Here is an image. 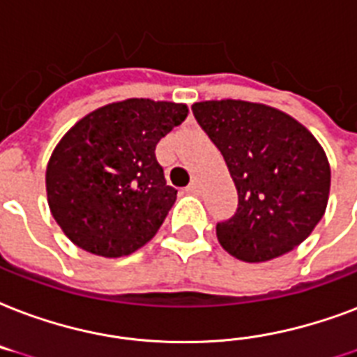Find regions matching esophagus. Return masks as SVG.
<instances>
[{
    "label": "esophagus",
    "mask_w": 357,
    "mask_h": 357,
    "mask_svg": "<svg viewBox=\"0 0 357 357\" xmlns=\"http://www.w3.org/2000/svg\"><path fill=\"white\" fill-rule=\"evenodd\" d=\"M188 193H192V195H197L199 192H201V184H199V181H192L190 182V186L186 188Z\"/></svg>",
    "instance_id": "esophagus-1"
}]
</instances>
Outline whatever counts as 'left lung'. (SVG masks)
Returning a JSON list of instances; mask_svg holds the SVG:
<instances>
[{
    "mask_svg": "<svg viewBox=\"0 0 357 357\" xmlns=\"http://www.w3.org/2000/svg\"><path fill=\"white\" fill-rule=\"evenodd\" d=\"M192 109L238 190L236 214L216 227L223 250L264 262L302 244L330 197V162L317 137L266 104L227 98L195 102Z\"/></svg>",
    "mask_w": 357,
    "mask_h": 357,
    "instance_id": "obj_1",
    "label": "left lung"
}]
</instances>
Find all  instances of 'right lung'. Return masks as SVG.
I'll return each mask as SVG.
<instances>
[{
    "label": "right lung",
    "instance_id": "1",
    "mask_svg": "<svg viewBox=\"0 0 357 357\" xmlns=\"http://www.w3.org/2000/svg\"><path fill=\"white\" fill-rule=\"evenodd\" d=\"M186 117V104L128 98L87 113L61 137L46 167V193L73 244L117 259L158 233L176 190L154 151Z\"/></svg>",
    "mask_w": 357,
    "mask_h": 357
}]
</instances>
